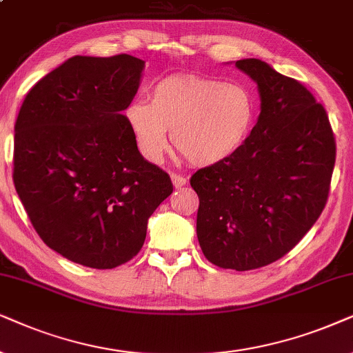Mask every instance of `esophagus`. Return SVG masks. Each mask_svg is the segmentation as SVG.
I'll return each instance as SVG.
<instances>
[{
    "label": "esophagus",
    "mask_w": 353,
    "mask_h": 353,
    "mask_svg": "<svg viewBox=\"0 0 353 353\" xmlns=\"http://www.w3.org/2000/svg\"><path fill=\"white\" fill-rule=\"evenodd\" d=\"M171 181H172V185L176 187V189H179V187H184L187 184L185 177L179 176V174H171Z\"/></svg>",
    "instance_id": "1"
}]
</instances>
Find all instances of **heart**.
<instances>
[{
	"instance_id": "obj_1",
	"label": "heart",
	"mask_w": 353,
	"mask_h": 353,
	"mask_svg": "<svg viewBox=\"0 0 353 353\" xmlns=\"http://www.w3.org/2000/svg\"><path fill=\"white\" fill-rule=\"evenodd\" d=\"M125 121L139 152L159 161L172 145L195 166H214L232 158L247 142L256 116L253 93L239 82L199 75H169L150 92V103L132 100Z\"/></svg>"
}]
</instances>
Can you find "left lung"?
Segmentation results:
<instances>
[{
    "label": "left lung",
    "instance_id": "left-lung-1",
    "mask_svg": "<svg viewBox=\"0 0 353 353\" xmlns=\"http://www.w3.org/2000/svg\"><path fill=\"white\" fill-rule=\"evenodd\" d=\"M236 65L256 82L261 112L243 147L190 179L206 260L248 271L289 253L321 214L336 163L330 117L312 92L260 59Z\"/></svg>",
    "mask_w": 353,
    "mask_h": 353
}]
</instances>
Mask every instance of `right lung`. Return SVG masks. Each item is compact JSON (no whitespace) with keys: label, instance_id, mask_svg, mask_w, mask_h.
<instances>
[{"label":"right lung","instance_id":"add662e5","mask_svg":"<svg viewBox=\"0 0 353 353\" xmlns=\"http://www.w3.org/2000/svg\"><path fill=\"white\" fill-rule=\"evenodd\" d=\"M143 68L130 54L69 58L30 88L14 125L19 199L41 241L79 265L132 260L148 218L172 194L122 114Z\"/></svg>","mask_w":353,"mask_h":353}]
</instances>
